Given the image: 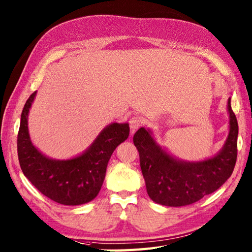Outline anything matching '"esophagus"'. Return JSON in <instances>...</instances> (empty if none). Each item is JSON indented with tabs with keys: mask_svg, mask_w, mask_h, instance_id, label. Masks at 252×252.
I'll return each mask as SVG.
<instances>
[{
	"mask_svg": "<svg viewBox=\"0 0 252 252\" xmlns=\"http://www.w3.org/2000/svg\"><path fill=\"white\" fill-rule=\"evenodd\" d=\"M143 124H144L143 117H141L140 115L132 116L130 121H129V125H130V128H131V133L135 132V130L138 129V128H140Z\"/></svg>",
	"mask_w": 252,
	"mask_h": 252,
	"instance_id": "esophagus-1",
	"label": "esophagus"
}]
</instances>
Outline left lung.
<instances>
[{"mask_svg":"<svg viewBox=\"0 0 252 252\" xmlns=\"http://www.w3.org/2000/svg\"><path fill=\"white\" fill-rule=\"evenodd\" d=\"M230 133L224 147L212 158L187 163L171 158L155 143L150 130L140 128L133 143L140 156L147 192L153 202L170 207L187 206L217 191L231 177L237 158L238 124L228 99Z\"/></svg>","mask_w":252,"mask_h":252,"instance_id":"left-lung-1","label":"left lung"}]
</instances>
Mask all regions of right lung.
<instances>
[{"label": "right lung", "mask_w": 252, "mask_h": 252, "mask_svg": "<svg viewBox=\"0 0 252 252\" xmlns=\"http://www.w3.org/2000/svg\"><path fill=\"white\" fill-rule=\"evenodd\" d=\"M35 94L22 110L17 137L22 172L38 191L56 203L76 206L91 202L102 187L112 153L129 136V125L113 123L105 127L86 152L75 158H48L32 144L28 131V114Z\"/></svg>", "instance_id": "1"}]
</instances>
